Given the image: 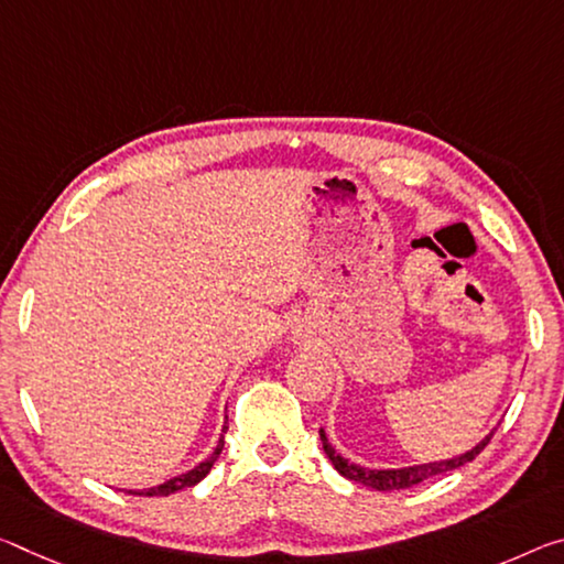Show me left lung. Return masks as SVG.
<instances>
[{
  "label": "left lung",
  "mask_w": 564,
  "mask_h": 564,
  "mask_svg": "<svg viewBox=\"0 0 564 564\" xmlns=\"http://www.w3.org/2000/svg\"><path fill=\"white\" fill-rule=\"evenodd\" d=\"M495 429H491L489 434L481 436V440L475 446H471V449L457 454V457L440 459V462L411 464V467H399V469H377V467H364V464L348 462L341 452L334 449V444L328 442V434L324 432V429H321L318 434H321V444H324L326 457H328L330 464H334V469L338 471V475L351 479V481H359V485H364V487H371V489H379V491H391V489H409V487L419 485V481L432 479L436 475H444V471H452V469L462 467V464L471 462L489 444L491 434H495Z\"/></svg>",
  "instance_id": "left-lung-1"
}]
</instances>
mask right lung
I'll return each instance as SVG.
<instances>
[{
    "instance_id": "1",
    "label": "right lung",
    "mask_w": 564,
    "mask_h": 564,
    "mask_svg": "<svg viewBox=\"0 0 564 564\" xmlns=\"http://www.w3.org/2000/svg\"><path fill=\"white\" fill-rule=\"evenodd\" d=\"M226 429H228V422L223 424L220 432L226 434ZM223 434H220V440H218V444H216V449H213L203 462L195 464L193 469H187V471H183V475L167 479V481H163V485H158V487H148V489H124V491H128V495H138V497H167V495H173V491H181V489H185V487H195V485H198V481L205 479V475H208V471L213 469V464H216V459L220 457L223 444H226V442H223Z\"/></svg>"
}]
</instances>
